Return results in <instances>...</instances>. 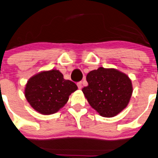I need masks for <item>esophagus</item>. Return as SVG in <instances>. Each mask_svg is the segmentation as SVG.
Here are the masks:
<instances>
[{"mask_svg": "<svg viewBox=\"0 0 158 158\" xmlns=\"http://www.w3.org/2000/svg\"><path fill=\"white\" fill-rule=\"evenodd\" d=\"M77 86H78V87H79V89H81V88H82V82H81V81H79V82H78Z\"/></svg>", "mask_w": 158, "mask_h": 158, "instance_id": "34e87169", "label": "esophagus"}]
</instances>
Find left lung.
<instances>
[{
    "label": "left lung",
    "instance_id": "obj_1",
    "mask_svg": "<svg viewBox=\"0 0 158 158\" xmlns=\"http://www.w3.org/2000/svg\"><path fill=\"white\" fill-rule=\"evenodd\" d=\"M88 86L84 87L85 97L93 109L104 117H113L128 105L133 85L125 73L115 69L100 67L87 73Z\"/></svg>",
    "mask_w": 158,
    "mask_h": 158
}]
</instances>
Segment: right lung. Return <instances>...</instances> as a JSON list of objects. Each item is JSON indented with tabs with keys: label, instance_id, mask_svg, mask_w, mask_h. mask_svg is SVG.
<instances>
[{
	"label": "right lung",
	"instance_id": "add662e5",
	"mask_svg": "<svg viewBox=\"0 0 158 158\" xmlns=\"http://www.w3.org/2000/svg\"><path fill=\"white\" fill-rule=\"evenodd\" d=\"M75 83L63 78L56 69L44 71L30 78L25 85V96L37 112L50 115L66 104L71 93L77 90Z\"/></svg>",
	"mask_w": 158,
	"mask_h": 158
}]
</instances>
